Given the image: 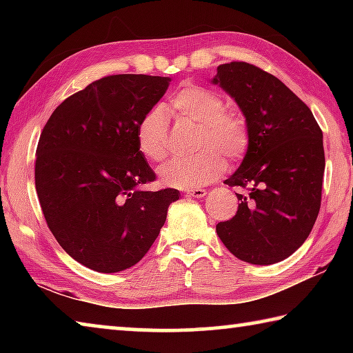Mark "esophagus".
Returning <instances> with one entry per match:
<instances>
[{
  "instance_id": "34e87169",
  "label": "esophagus",
  "mask_w": 353,
  "mask_h": 353,
  "mask_svg": "<svg viewBox=\"0 0 353 353\" xmlns=\"http://www.w3.org/2000/svg\"><path fill=\"white\" fill-rule=\"evenodd\" d=\"M185 194L191 196V198H204L207 194V190L204 188H187L185 190Z\"/></svg>"
}]
</instances>
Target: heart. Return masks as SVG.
I'll use <instances>...</instances> for the list:
<instances>
[{
    "label": "heart",
    "mask_w": 353,
    "mask_h": 353,
    "mask_svg": "<svg viewBox=\"0 0 353 353\" xmlns=\"http://www.w3.org/2000/svg\"><path fill=\"white\" fill-rule=\"evenodd\" d=\"M165 109L199 124L194 155L171 159L160 168V181L174 188H194L208 183L224 171V159H241L249 146V129L243 113L224 109V99L212 88L185 83ZM137 145L149 162H162L168 154V124L162 109L146 112L137 124Z\"/></svg>",
    "instance_id": "obj_1"
}]
</instances>
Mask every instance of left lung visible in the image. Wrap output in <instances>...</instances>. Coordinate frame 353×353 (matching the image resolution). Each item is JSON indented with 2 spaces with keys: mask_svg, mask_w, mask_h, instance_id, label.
<instances>
[{
  "mask_svg": "<svg viewBox=\"0 0 353 353\" xmlns=\"http://www.w3.org/2000/svg\"><path fill=\"white\" fill-rule=\"evenodd\" d=\"M212 82L235 99L249 129L240 168L224 181L246 191L236 194V214L218 223L216 234L243 261H282L302 246L318 218L322 130L302 99L255 65L223 63Z\"/></svg>",
  "mask_w": 353,
  "mask_h": 353,
  "instance_id": "8db88e82",
  "label": "left lung"
}]
</instances>
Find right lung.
<instances>
[{
  "label": "right lung",
  "instance_id": "right-lung-1",
  "mask_svg": "<svg viewBox=\"0 0 353 353\" xmlns=\"http://www.w3.org/2000/svg\"><path fill=\"white\" fill-rule=\"evenodd\" d=\"M171 79L115 74L71 94L41 130L35 190L52 235L98 272L139 263L159 236L179 190L148 191L155 179L137 145V124Z\"/></svg>",
  "mask_w": 353,
  "mask_h": 353
}]
</instances>
